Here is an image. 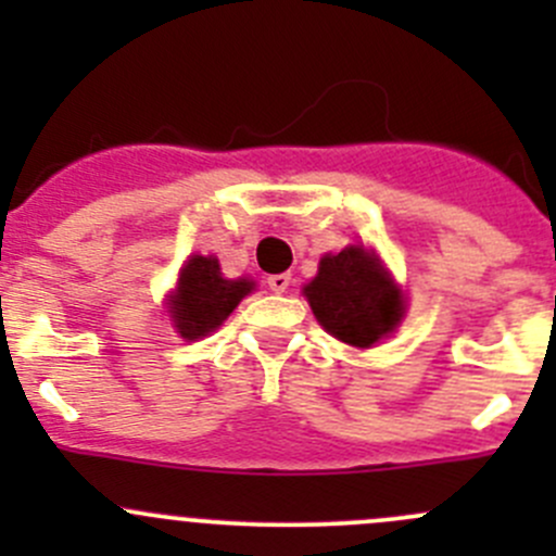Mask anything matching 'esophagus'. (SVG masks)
<instances>
[{
	"instance_id": "obj_1",
	"label": "esophagus",
	"mask_w": 556,
	"mask_h": 556,
	"mask_svg": "<svg viewBox=\"0 0 556 556\" xmlns=\"http://www.w3.org/2000/svg\"><path fill=\"white\" fill-rule=\"evenodd\" d=\"M268 288H271L274 293H285V290L290 288V274H271V277H268Z\"/></svg>"
}]
</instances>
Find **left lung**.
<instances>
[{"label":"left lung","mask_w":556,"mask_h":556,"mask_svg":"<svg viewBox=\"0 0 556 556\" xmlns=\"http://www.w3.org/2000/svg\"><path fill=\"white\" fill-rule=\"evenodd\" d=\"M304 293L319 325L352 346H374L403 317L401 290L382 263L357 244L325 255Z\"/></svg>","instance_id":"8db88e82"}]
</instances>
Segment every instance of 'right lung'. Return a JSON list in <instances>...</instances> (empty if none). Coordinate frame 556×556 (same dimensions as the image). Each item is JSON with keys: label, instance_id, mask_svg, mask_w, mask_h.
Segmentation results:
<instances>
[{"label": "right lung", "instance_id": "1", "mask_svg": "<svg viewBox=\"0 0 556 556\" xmlns=\"http://www.w3.org/2000/svg\"><path fill=\"white\" fill-rule=\"evenodd\" d=\"M250 290V279H223L217 257H190L172 295L174 328L182 339H201L223 325Z\"/></svg>", "mask_w": 556, "mask_h": 556}]
</instances>
